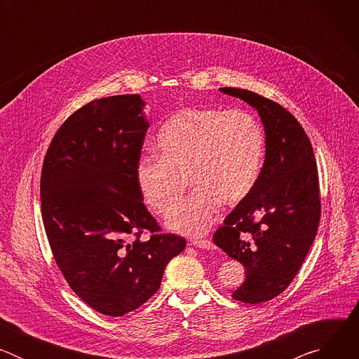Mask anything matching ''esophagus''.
Returning a JSON list of instances; mask_svg holds the SVG:
<instances>
[{
	"mask_svg": "<svg viewBox=\"0 0 359 359\" xmlns=\"http://www.w3.org/2000/svg\"><path fill=\"white\" fill-rule=\"evenodd\" d=\"M191 244L196 245V247H198V248H204V250H213V248H215V244L212 243V240H208V238L193 240Z\"/></svg>",
	"mask_w": 359,
	"mask_h": 359,
	"instance_id": "obj_1",
	"label": "esophagus"
}]
</instances>
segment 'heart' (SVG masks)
<instances>
[{
	"label": "heart",
	"instance_id": "obj_1",
	"mask_svg": "<svg viewBox=\"0 0 359 359\" xmlns=\"http://www.w3.org/2000/svg\"><path fill=\"white\" fill-rule=\"evenodd\" d=\"M155 144L159 158L136 165L140 196L153 212L168 216L190 182L195 194L168 219L170 230L187 236L206 233L220 203L231 206L251 191L264 158L260 123L238 109H182L162 126Z\"/></svg>",
	"mask_w": 359,
	"mask_h": 359
}]
</instances>
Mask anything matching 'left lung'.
I'll list each match as a JSON object with an SVG mask.
<instances>
[{"label": "left lung", "instance_id": "1", "mask_svg": "<svg viewBox=\"0 0 359 359\" xmlns=\"http://www.w3.org/2000/svg\"><path fill=\"white\" fill-rule=\"evenodd\" d=\"M259 112L266 132V159L251 191L224 219L213 241L245 267L233 298L260 304L294 280L316 238L321 198L311 142L299 122L259 93L220 88Z\"/></svg>", "mask_w": 359, "mask_h": 359}]
</instances>
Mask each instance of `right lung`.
I'll return each instance as SVG.
<instances>
[{"mask_svg":"<svg viewBox=\"0 0 359 359\" xmlns=\"http://www.w3.org/2000/svg\"><path fill=\"white\" fill-rule=\"evenodd\" d=\"M143 108L137 93L89 102L61 125L41 172V213L54 259L74 292L109 317L144 304L186 247L183 237L162 233L137 187L149 128ZM144 231L152 234L147 242L140 240Z\"/></svg>","mask_w":359,"mask_h":359,"instance_id":"1","label":"right lung"}]
</instances>
